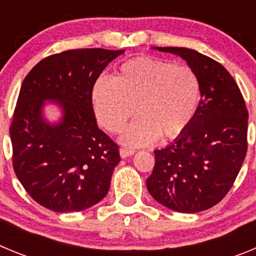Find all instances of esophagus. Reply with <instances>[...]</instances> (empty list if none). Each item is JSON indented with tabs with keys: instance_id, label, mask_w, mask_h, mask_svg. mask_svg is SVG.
<instances>
[{
	"instance_id": "esophagus-1",
	"label": "esophagus",
	"mask_w": 256,
	"mask_h": 256,
	"mask_svg": "<svg viewBox=\"0 0 256 256\" xmlns=\"http://www.w3.org/2000/svg\"><path fill=\"white\" fill-rule=\"evenodd\" d=\"M119 152H120L122 158H128V156H130V155H133V154H134V150H132V148H122L120 150H119Z\"/></svg>"
}]
</instances>
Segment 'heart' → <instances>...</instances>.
Here are the masks:
<instances>
[{"label":"heart","instance_id":"heart-1","mask_svg":"<svg viewBox=\"0 0 256 256\" xmlns=\"http://www.w3.org/2000/svg\"><path fill=\"white\" fill-rule=\"evenodd\" d=\"M91 98L97 120L112 133L123 130L136 108L138 118L122 141L138 148L158 136L177 138L188 130L200 106L201 83L190 66L138 56L123 62L114 78L97 79Z\"/></svg>","mask_w":256,"mask_h":256}]
</instances>
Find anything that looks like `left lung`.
I'll use <instances>...</instances> for the list:
<instances>
[{
    "label": "left lung",
    "instance_id": "8db88e82",
    "mask_svg": "<svg viewBox=\"0 0 256 256\" xmlns=\"http://www.w3.org/2000/svg\"><path fill=\"white\" fill-rule=\"evenodd\" d=\"M186 60L201 83L195 120L169 146L155 150V165L146 180L159 204L180 212L214 206L234 186L248 151L245 100L218 61L184 47H156Z\"/></svg>",
    "mask_w": 256,
    "mask_h": 256
}]
</instances>
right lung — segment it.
Here are the masks:
<instances>
[{
    "mask_svg": "<svg viewBox=\"0 0 256 256\" xmlns=\"http://www.w3.org/2000/svg\"><path fill=\"white\" fill-rule=\"evenodd\" d=\"M123 52L68 50L40 60L22 82L10 126L12 166L30 198L52 212L88 209L108 192L119 146L97 126L91 92ZM47 100L63 110L58 124L42 114Z\"/></svg>",
    "mask_w": 256,
    "mask_h": 256,
    "instance_id": "add662e5",
    "label": "right lung"
}]
</instances>
